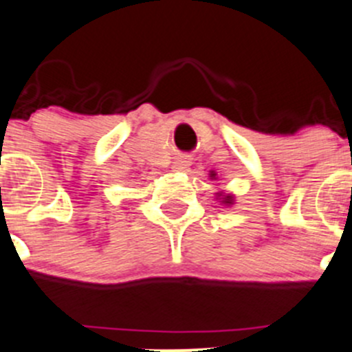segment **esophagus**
<instances>
[{
  "label": "esophagus",
  "instance_id": "34e87169",
  "mask_svg": "<svg viewBox=\"0 0 352 352\" xmlns=\"http://www.w3.org/2000/svg\"><path fill=\"white\" fill-rule=\"evenodd\" d=\"M187 165H189V160L184 158V156H182V158H177V162H175L177 168L184 170V168H187Z\"/></svg>",
  "mask_w": 352,
  "mask_h": 352
}]
</instances>
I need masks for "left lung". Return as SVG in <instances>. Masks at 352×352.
Returning <instances> with one entry per match:
<instances>
[{
  "label": "left lung",
  "instance_id": "1",
  "mask_svg": "<svg viewBox=\"0 0 352 352\" xmlns=\"http://www.w3.org/2000/svg\"><path fill=\"white\" fill-rule=\"evenodd\" d=\"M211 177H214V173H211ZM218 196H223V194H221V192H218ZM221 203H223V204H227V206H230V204H234V197H232L230 194H227V196H223V197H221Z\"/></svg>",
  "mask_w": 352,
  "mask_h": 352
}]
</instances>
